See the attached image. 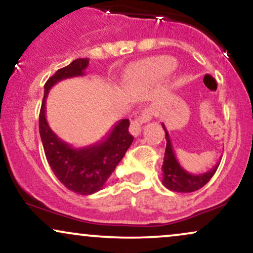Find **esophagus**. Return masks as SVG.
Here are the masks:
<instances>
[{"instance_id":"34e87169","label":"esophagus","mask_w":253,"mask_h":253,"mask_svg":"<svg viewBox=\"0 0 253 253\" xmlns=\"http://www.w3.org/2000/svg\"><path fill=\"white\" fill-rule=\"evenodd\" d=\"M151 118H152V114L148 109L142 111L141 113H140V115H138L134 120L130 121V126H129L130 134L138 136L140 134V132H141V125L147 123V121H150Z\"/></svg>"}]
</instances>
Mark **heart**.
<instances>
[{"mask_svg":"<svg viewBox=\"0 0 253 253\" xmlns=\"http://www.w3.org/2000/svg\"><path fill=\"white\" fill-rule=\"evenodd\" d=\"M175 68V61L169 56H157L142 61L136 66V72L145 73V74L157 75V77H165L172 73Z\"/></svg>","mask_w":253,"mask_h":253,"instance_id":"1","label":"heart"}]
</instances>
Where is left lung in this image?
<instances>
[{
  "label": "left lung",
  "instance_id": "left-lung-1",
  "mask_svg": "<svg viewBox=\"0 0 253 253\" xmlns=\"http://www.w3.org/2000/svg\"><path fill=\"white\" fill-rule=\"evenodd\" d=\"M163 128L165 130V138L167 141L163 165V185L173 192L182 193L194 192V191L202 188L213 176L219 166V163L213 169L202 173V174H191V173L186 172L176 160L174 152H173L171 139H169V135L164 124Z\"/></svg>",
  "mask_w": 253,
  "mask_h": 253
}]
</instances>
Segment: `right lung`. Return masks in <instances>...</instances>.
<instances>
[{
    "label": "right lung",
    "mask_w": 253,
    "mask_h": 253,
    "mask_svg": "<svg viewBox=\"0 0 253 253\" xmlns=\"http://www.w3.org/2000/svg\"><path fill=\"white\" fill-rule=\"evenodd\" d=\"M88 63V59H77L48 79L39 118L40 135L51 171L61 184L82 196L101 190L134 139L128 132V119L117 123L100 142L84 148H74L66 144L50 129L45 119V99L49 89L61 80L84 75Z\"/></svg>",
    "instance_id": "add662e5"
}]
</instances>
